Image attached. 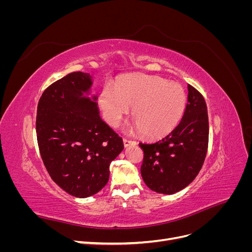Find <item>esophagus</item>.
Listing matches in <instances>:
<instances>
[{
  "label": "esophagus",
  "instance_id": "esophagus-1",
  "mask_svg": "<svg viewBox=\"0 0 252 252\" xmlns=\"http://www.w3.org/2000/svg\"><path fill=\"white\" fill-rule=\"evenodd\" d=\"M123 142H124V146L125 147H128V146H130V145H135L136 144L135 141H133V140H127V139H124Z\"/></svg>",
  "mask_w": 252,
  "mask_h": 252
}]
</instances>
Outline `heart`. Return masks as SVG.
<instances>
[{"instance_id": "b5f03b06", "label": "heart", "mask_w": 252, "mask_h": 252, "mask_svg": "<svg viewBox=\"0 0 252 252\" xmlns=\"http://www.w3.org/2000/svg\"><path fill=\"white\" fill-rule=\"evenodd\" d=\"M103 117L117 127L132 107V118L141 132L161 138L177 127L186 107L185 90L178 83L155 75H129L117 89L104 86L98 97Z\"/></svg>"}]
</instances>
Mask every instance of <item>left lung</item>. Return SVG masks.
<instances>
[{
    "label": "left lung",
    "mask_w": 252,
    "mask_h": 252,
    "mask_svg": "<svg viewBox=\"0 0 252 252\" xmlns=\"http://www.w3.org/2000/svg\"><path fill=\"white\" fill-rule=\"evenodd\" d=\"M208 136L206 102L199 91L188 85V102L180 124L162 140L140 143L144 151L141 174L145 184L164 194L187 187L204 164Z\"/></svg>",
    "instance_id": "left-lung-1"
}]
</instances>
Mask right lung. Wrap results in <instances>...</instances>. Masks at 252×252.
Here are the masks:
<instances>
[{
    "mask_svg": "<svg viewBox=\"0 0 252 252\" xmlns=\"http://www.w3.org/2000/svg\"><path fill=\"white\" fill-rule=\"evenodd\" d=\"M93 77L71 72L46 88L36 111V138L43 163L67 193L94 195L107 184L109 166L124 149L122 138L101 119Z\"/></svg>",
    "mask_w": 252,
    "mask_h": 252,
    "instance_id": "1",
    "label": "right lung"
}]
</instances>
